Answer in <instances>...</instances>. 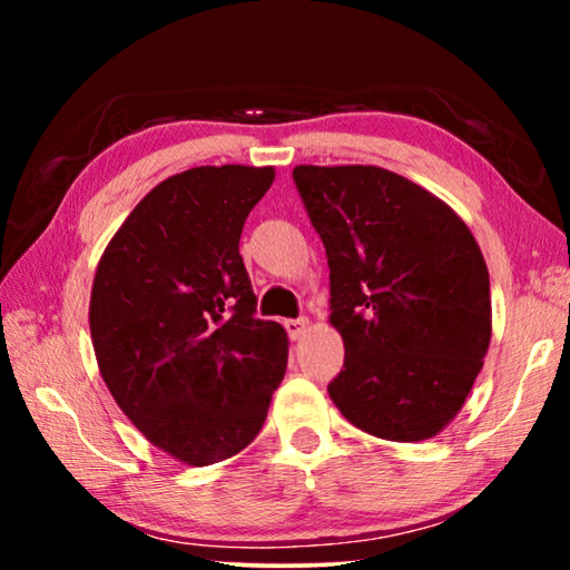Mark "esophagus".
Segmentation results:
<instances>
[{"label": "esophagus", "instance_id": "obj_1", "mask_svg": "<svg viewBox=\"0 0 570 570\" xmlns=\"http://www.w3.org/2000/svg\"><path fill=\"white\" fill-rule=\"evenodd\" d=\"M284 326H286V334H288V340H302V336L306 334V330H308V320H286L284 322Z\"/></svg>", "mask_w": 570, "mask_h": 570}]
</instances>
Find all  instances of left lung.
Wrapping results in <instances>:
<instances>
[{
  "label": "left lung",
  "mask_w": 570,
  "mask_h": 570,
  "mask_svg": "<svg viewBox=\"0 0 570 570\" xmlns=\"http://www.w3.org/2000/svg\"><path fill=\"white\" fill-rule=\"evenodd\" d=\"M330 262V322L344 370L330 397L374 438H435L460 412L490 346V276L455 210L377 166H296Z\"/></svg>",
  "instance_id": "left-lung-1"
}]
</instances>
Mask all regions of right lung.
Returning a JSON list of instances; mask_svg holds the SVG:
<instances>
[{
	"label": "right lung",
	"mask_w": 570,
	"mask_h": 570,
	"mask_svg": "<svg viewBox=\"0 0 570 570\" xmlns=\"http://www.w3.org/2000/svg\"><path fill=\"white\" fill-rule=\"evenodd\" d=\"M274 168L200 166L158 183L105 248L90 334L105 384L153 445L214 465L254 442L286 372L282 324L256 320L240 230Z\"/></svg>",
	"instance_id": "add662e5"
}]
</instances>
